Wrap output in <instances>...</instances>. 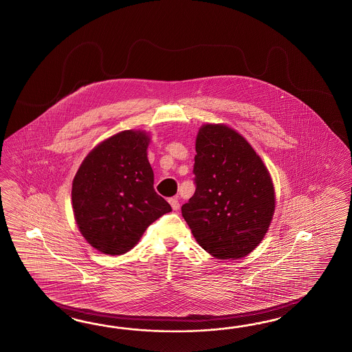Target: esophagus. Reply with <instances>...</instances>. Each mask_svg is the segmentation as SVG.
I'll return each instance as SVG.
<instances>
[{
    "mask_svg": "<svg viewBox=\"0 0 352 352\" xmlns=\"http://www.w3.org/2000/svg\"><path fill=\"white\" fill-rule=\"evenodd\" d=\"M169 204H170V206L173 207L174 211H178V210H179V201H178V198H169Z\"/></svg>",
    "mask_w": 352,
    "mask_h": 352,
    "instance_id": "34e87169",
    "label": "esophagus"
}]
</instances>
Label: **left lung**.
Here are the masks:
<instances>
[{
    "instance_id": "1",
    "label": "left lung",
    "mask_w": 352,
    "mask_h": 352,
    "mask_svg": "<svg viewBox=\"0 0 352 352\" xmlns=\"http://www.w3.org/2000/svg\"><path fill=\"white\" fill-rule=\"evenodd\" d=\"M196 153V192L182 214L211 256L244 257L262 241L274 216L271 175L247 140L223 124L199 129Z\"/></svg>"
}]
</instances>
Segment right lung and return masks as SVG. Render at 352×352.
I'll return each mask as SVG.
<instances>
[{
    "label": "right lung",
    "instance_id": "1",
    "mask_svg": "<svg viewBox=\"0 0 352 352\" xmlns=\"http://www.w3.org/2000/svg\"><path fill=\"white\" fill-rule=\"evenodd\" d=\"M148 142L142 131L120 132L96 146L74 178L72 207L78 229L104 254L129 252L148 225L172 211L155 192Z\"/></svg>",
    "mask_w": 352,
    "mask_h": 352
}]
</instances>
